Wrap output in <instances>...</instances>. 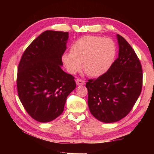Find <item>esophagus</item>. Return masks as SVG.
I'll return each instance as SVG.
<instances>
[{
	"label": "esophagus",
	"instance_id": "esophagus-1",
	"mask_svg": "<svg viewBox=\"0 0 154 154\" xmlns=\"http://www.w3.org/2000/svg\"><path fill=\"white\" fill-rule=\"evenodd\" d=\"M76 84L77 85H84L85 83V81L83 80H81L80 79H77L76 80Z\"/></svg>",
	"mask_w": 154,
	"mask_h": 154
}]
</instances>
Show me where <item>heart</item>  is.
Returning a JSON list of instances; mask_svg holds the SVG:
<instances>
[{
    "instance_id": "1",
    "label": "heart",
    "mask_w": 154,
    "mask_h": 154,
    "mask_svg": "<svg viewBox=\"0 0 154 154\" xmlns=\"http://www.w3.org/2000/svg\"><path fill=\"white\" fill-rule=\"evenodd\" d=\"M116 45L110 38L85 35L75 41L71 52L65 53L61 60L68 72L75 74L82 68L91 77H100L109 69L116 56Z\"/></svg>"
}]
</instances>
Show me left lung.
I'll use <instances>...</instances> for the list:
<instances>
[{"label":"left lung","instance_id":"left-lung-1","mask_svg":"<svg viewBox=\"0 0 154 154\" xmlns=\"http://www.w3.org/2000/svg\"><path fill=\"white\" fill-rule=\"evenodd\" d=\"M119 57L106 73L89 79L88 106L92 115L105 123L115 122L128 114L142 88V68L134 50L119 34Z\"/></svg>","mask_w":154,"mask_h":154}]
</instances>
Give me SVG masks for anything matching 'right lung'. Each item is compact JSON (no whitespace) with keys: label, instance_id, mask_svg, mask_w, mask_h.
Segmentation results:
<instances>
[{"label":"right lung","instance_id":"1","mask_svg":"<svg viewBox=\"0 0 154 154\" xmlns=\"http://www.w3.org/2000/svg\"><path fill=\"white\" fill-rule=\"evenodd\" d=\"M68 38V32L45 31L28 45L20 61L19 99L38 122H50L61 115L67 96L76 87L74 77L61 67Z\"/></svg>","mask_w":154,"mask_h":154}]
</instances>
